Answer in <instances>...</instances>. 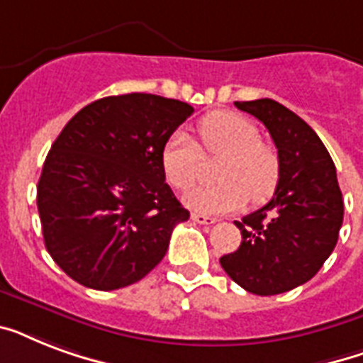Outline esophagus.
<instances>
[{
    "label": "esophagus",
    "mask_w": 363,
    "mask_h": 363,
    "mask_svg": "<svg viewBox=\"0 0 363 363\" xmlns=\"http://www.w3.org/2000/svg\"><path fill=\"white\" fill-rule=\"evenodd\" d=\"M192 220L198 222V224H207V226H211V224H215L216 218L215 216H205L199 215V213H192Z\"/></svg>",
    "instance_id": "esophagus-1"
}]
</instances>
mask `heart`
I'll use <instances>...</instances> for the list:
<instances>
[{
  "mask_svg": "<svg viewBox=\"0 0 363 363\" xmlns=\"http://www.w3.org/2000/svg\"><path fill=\"white\" fill-rule=\"evenodd\" d=\"M199 139L207 154H224L216 171L218 184H205L186 194L188 207L205 215H222L241 209L248 198L264 203L281 181V156L273 145L259 139L258 128L245 116L216 111L199 122ZM201 150L186 131H175L162 148V169L177 190L196 182Z\"/></svg>",
  "mask_w": 363,
  "mask_h": 363,
  "instance_id": "heart-1",
  "label": "heart"
}]
</instances>
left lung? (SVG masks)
I'll return each mask as SVG.
<instances>
[{"label": "left lung", "mask_w": 363, "mask_h": 363, "mask_svg": "<svg viewBox=\"0 0 363 363\" xmlns=\"http://www.w3.org/2000/svg\"><path fill=\"white\" fill-rule=\"evenodd\" d=\"M235 107L267 128L281 156V181L269 203L235 222L242 241L220 265L247 292L275 296L311 281L333 252L343 198L332 156L307 122L267 98Z\"/></svg>", "instance_id": "left-lung-1"}]
</instances>
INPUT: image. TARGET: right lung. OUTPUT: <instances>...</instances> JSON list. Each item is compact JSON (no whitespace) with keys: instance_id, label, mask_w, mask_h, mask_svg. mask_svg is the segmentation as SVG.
Wrapping results in <instances>:
<instances>
[{"instance_id":"add662e5","label":"right lung","mask_w":363,"mask_h":363,"mask_svg":"<svg viewBox=\"0 0 363 363\" xmlns=\"http://www.w3.org/2000/svg\"><path fill=\"white\" fill-rule=\"evenodd\" d=\"M194 113L154 94L109 96L62 130L37 184L45 247L73 281L118 290L167 252L188 213L165 182L162 148Z\"/></svg>"}]
</instances>
